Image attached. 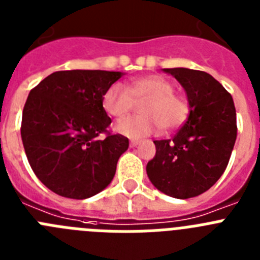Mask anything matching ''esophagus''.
Wrapping results in <instances>:
<instances>
[{"label": "esophagus", "instance_id": "obj_1", "mask_svg": "<svg viewBox=\"0 0 260 260\" xmlns=\"http://www.w3.org/2000/svg\"><path fill=\"white\" fill-rule=\"evenodd\" d=\"M139 143H141V141H137V139H133V141H130V147H137Z\"/></svg>", "mask_w": 260, "mask_h": 260}]
</instances>
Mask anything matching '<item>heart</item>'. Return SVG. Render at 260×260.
<instances>
[{"label":"heart","mask_w":260,"mask_h":260,"mask_svg":"<svg viewBox=\"0 0 260 260\" xmlns=\"http://www.w3.org/2000/svg\"><path fill=\"white\" fill-rule=\"evenodd\" d=\"M141 104V116L123 119L114 126L116 132L128 138H143L161 127L172 132L185 123L190 105L183 96L174 93L171 80L160 75H146L128 82L127 87L114 83L103 96V107L109 116L122 119Z\"/></svg>","instance_id":"obj_1"}]
</instances>
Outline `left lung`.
Masks as SVG:
<instances>
[{"mask_svg": "<svg viewBox=\"0 0 260 260\" xmlns=\"http://www.w3.org/2000/svg\"><path fill=\"white\" fill-rule=\"evenodd\" d=\"M185 88L189 118L172 139L153 141L147 174L156 189L178 199L194 198L219 180L231 158L237 119L231 93L201 70L164 69Z\"/></svg>", "mask_w": 260, "mask_h": 260, "instance_id": "1", "label": "left lung"}]
</instances>
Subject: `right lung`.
Here are the masks:
<instances>
[{"instance_id": "add662e5", "label": "right lung", "mask_w": 260, "mask_h": 260, "mask_svg": "<svg viewBox=\"0 0 260 260\" xmlns=\"http://www.w3.org/2000/svg\"><path fill=\"white\" fill-rule=\"evenodd\" d=\"M121 75L56 71L29 91L20 126L23 147L34 173L53 192L86 199L113 180L128 139L108 130L112 119L103 96Z\"/></svg>"}]
</instances>
